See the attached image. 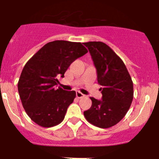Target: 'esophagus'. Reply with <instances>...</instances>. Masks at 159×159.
<instances>
[{"label":"esophagus","instance_id":"obj_1","mask_svg":"<svg viewBox=\"0 0 159 159\" xmlns=\"http://www.w3.org/2000/svg\"><path fill=\"white\" fill-rule=\"evenodd\" d=\"M76 97H77V98H79V99H80V98H84V97H85V95H84L83 93H81L80 92L77 91V92H76Z\"/></svg>","mask_w":159,"mask_h":159}]
</instances>
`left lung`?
Returning <instances> with one entry per match:
<instances>
[{"label": "left lung", "instance_id": "obj_1", "mask_svg": "<svg viewBox=\"0 0 159 159\" xmlns=\"http://www.w3.org/2000/svg\"><path fill=\"white\" fill-rule=\"evenodd\" d=\"M88 48L97 73L102 99L91 98L92 105L84 112L90 123L100 128L117 124L128 111L133 100V82L123 60L106 43H84Z\"/></svg>", "mask_w": 159, "mask_h": 159}]
</instances>
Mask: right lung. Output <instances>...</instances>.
<instances>
[{"mask_svg": "<svg viewBox=\"0 0 159 159\" xmlns=\"http://www.w3.org/2000/svg\"><path fill=\"white\" fill-rule=\"evenodd\" d=\"M87 52L81 43L55 40L46 43L26 63L18 92L25 111L36 124L51 127L64 120L76 94L57 89L58 78L64 77L70 64Z\"/></svg>", "mask_w": 159, "mask_h": 159, "instance_id": "1", "label": "right lung"}]
</instances>
